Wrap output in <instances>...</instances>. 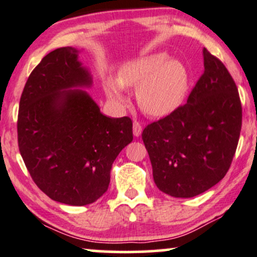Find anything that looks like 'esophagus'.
<instances>
[{
	"label": "esophagus",
	"mask_w": 257,
	"mask_h": 257,
	"mask_svg": "<svg viewBox=\"0 0 257 257\" xmlns=\"http://www.w3.org/2000/svg\"><path fill=\"white\" fill-rule=\"evenodd\" d=\"M142 131H143V126L141 122L137 120L133 121V135L136 137H139L142 135Z\"/></svg>",
	"instance_id": "1"
}]
</instances>
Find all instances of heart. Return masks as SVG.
Segmentation results:
<instances>
[{
    "label": "heart",
    "mask_w": 257,
    "mask_h": 257,
    "mask_svg": "<svg viewBox=\"0 0 257 257\" xmlns=\"http://www.w3.org/2000/svg\"><path fill=\"white\" fill-rule=\"evenodd\" d=\"M168 59L165 53H158L125 63L118 80L106 84L107 95L125 104L122 88H137L139 107L146 114L164 116L176 111L188 93L189 74L181 61Z\"/></svg>",
    "instance_id": "b5f03b06"
}]
</instances>
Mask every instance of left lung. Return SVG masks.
Listing matches in <instances>:
<instances>
[{"mask_svg":"<svg viewBox=\"0 0 257 257\" xmlns=\"http://www.w3.org/2000/svg\"><path fill=\"white\" fill-rule=\"evenodd\" d=\"M204 72L186 104L142 133L157 188L190 198L223 179L230 168L242 126L234 79L222 61L203 49Z\"/></svg>","mask_w":257,"mask_h":257,"instance_id":"8db88e82","label":"left lung"}]
</instances>
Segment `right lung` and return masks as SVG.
I'll use <instances>...</instances> for the list:
<instances>
[{"mask_svg":"<svg viewBox=\"0 0 257 257\" xmlns=\"http://www.w3.org/2000/svg\"><path fill=\"white\" fill-rule=\"evenodd\" d=\"M79 51L48 53L27 80L20 99L18 142L33 181L53 201L86 205L107 191L119 152L133 139L128 116L109 118L89 94V72Z\"/></svg>","mask_w":257,"mask_h":257,"instance_id":"add662e5","label":"right lung"}]
</instances>
